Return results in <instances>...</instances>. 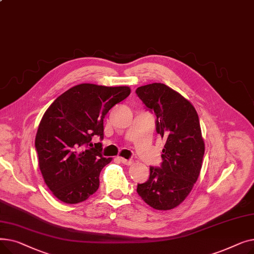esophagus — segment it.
Segmentation results:
<instances>
[{"instance_id":"1","label":"esophagus","mask_w":254,"mask_h":254,"mask_svg":"<svg viewBox=\"0 0 254 254\" xmlns=\"http://www.w3.org/2000/svg\"><path fill=\"white\" fill-rule=\"evenodd\" d=\"M119 161L122 162L124 165H127V166H129L132 164V159H126L124 157H119Z\"/></svg>"}]
</instances>
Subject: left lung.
Returning a JSON list of instances; mask_svg holds the SVG:
<instances>
[{
	"label": "left lung",
	"instance_id": "left-lung-1",
	"mask_svg": "<svg viewBox=\"0 0 254 254\" xmlns=\"http://www.w3.org/2000/svg\"><path fill=\"white\" fill-rule=\"evenodd\" d=\"M146 109L156 116L157 134L166 139L161 167H150L148 180L138 184L143 201L156 210H171L191 191L202 168L205 144L194 107L163 83L136 89Z\"/></svg>",
	"mask_w": 254,
	"mask_h": 254
}]
</instances>
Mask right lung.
Segmentation results:
<instances>
[{"mask_svg": "<svg viewBox=\"0 0 254 254\" xmlns=\"http://www.w3.org/2000/svg\"><path fill=\"white\" fill-rule=\"evenodd\" d=\"M127 86L83 83L56 99L40 122L35 140L39 167L48 189L60 201L77 204L95 193L100 173L111 162L102 154L104 118L128 97Z\"/></svg>", "mask_w": 254, "mask_h": 254, "instance_id": "right-lung-1", "label": "right lung"}]
</instances>
